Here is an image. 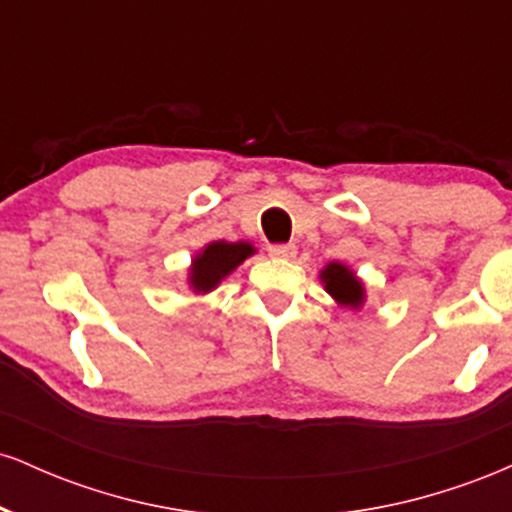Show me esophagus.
<instances>
[{
    "mask_svg": "<svg viewBox=\"0 0 512 512\" xmlns=\"http://www.w3.org/2000/svg\"><path fill=\"white\" fill-rule=\"evenodd\" d=\"M269 255L276 260H291V257H296V245H272Z\"/></svg>",
    "mask_w": 512,
    "mask_h": 512,
    "instance_id": "34e87169",
    "label": "esophagus"
}]
</instances>
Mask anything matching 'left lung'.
Segmentation results:
<instances>
[{"label":"left lung","mask_w":512,"mask_h":512,"mask_svg":"<svg viewBox=\"0 0 512 512\" xmlns=\"http://www.w3.org/2000/svg\"><path fill=\"white\" fill-rule=\"evenodd\" d=\"M320 281L325 284V291L337 301L342 308L358 310L366 303V289L363 281L351 272L342 262H330L320 272Z\"/></svg>","instance_id":"left-lung-1"}]
</instances>
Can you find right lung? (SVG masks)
<instances>
[{"instance_id": "add662e5", "label": "right lung", "mask_w": 512, "mask_h": 512, "mask_svg": "<svg viewBox=\"0 0 512 512\" xmlns=\"http://www.w3.org/2000/svg\"><path fill=\"white\" fill-rule=\"evenodd\" d=\"M255 252L257 250L252 248V243H245V240H238V243L214 240L195 255L190 264V274H187V284L195 293L214 291L233 269L240 267Z\"/></svg>"}]
</instances>
